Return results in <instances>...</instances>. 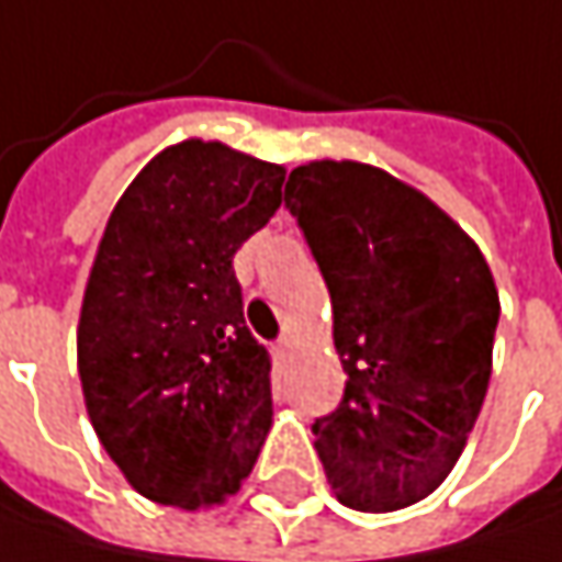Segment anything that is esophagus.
Instances as JSON below:
<instances>
[{
	"label": "esophagus",
	"mask_w": 562,
	"mask_h": 562,
	"mask_svg": "<svg viewBox=\"0 0 562 562\" xmlns=\"http://www.w3.org/2000/svg\"><path fill=\"white\" fill-rule=\"evenodd\" d=\"M273 350H277V357H280V360L282 357H289V350H292V337H289V334H282Z\"/></svg>",
	"instance_id": "1"
}]
</instances>
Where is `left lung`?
<instances>
[{"label": "left lung", "mask_w": 562, "mask_h": 562, "mask_svg": "<svg viewBox=\"0 0 562 562\" xmlns=\"http://www.w3.org/2000/svg\"><path fill=\"white\" fill-rule=\"evenodd\" d=\"M328 282L347 385L315 418L340 505L395 512L447 480L492 376V270L428 195L370 164L312 160L285 182Z\"/></svg>", "instance_id": "8db88e82"}]
</instances>
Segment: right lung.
Wrapping results in <instances>:
<instances>
[{"label": "right lung", "mask_w": 562, "mask_h": 562, "mask_svg": "<svg viewBox=\"0 0 562 562\" xmlns=\"http://www.w3.org/2000/svg\"><path fill=\"white\" fill-rule=\"evenodd\" d=\"M280 164L218 140L160 150L109 215L77 331L105 453L144 498L222 505L273 425L270 353L247 331L237 247L282 202Z\"/></svg>", "instance_id": "1"}]
</instances>
